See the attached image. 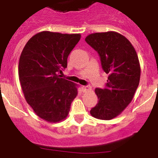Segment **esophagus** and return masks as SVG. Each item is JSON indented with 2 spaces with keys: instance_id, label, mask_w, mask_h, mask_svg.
Here are the masks:
<instances>
[{
  "instance_id": "esophagus-1",
  "label": "esophagus",
  "mask_w": 158,
  "mask_h": 158,
  "mask_svg": "<svg viewBox=\"0 0 158 158\" xmlns=\"http://www.w3.org/2000/svg\"><path fill=\"white\" fill-rule=\"evenodd\" d=\"M82 90L84 92H89V91H92V88L90 86H83L82 87Z\"/></svg>"
}]
</instances>
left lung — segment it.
Wrapping results in <instances>:
<instances>
[{"label": "left lung", "instance_id": "1", "mask_svg": "<svg viewBox=\"0 0 158 158\" xmlns=\"http://www.w3.org/2000/svg\"><path fill=\"white\" fill-rule=\"evenodd\" d=\"M85 41L98 52L102 68L108 73L107 88L95 89L99 101L90 114L110 120L120 115L133 100L140 81L139 57L131 42L118 32L93 33Z\"/></svg>", "mask_w": 158, "mask_h": 158}]
</instances>
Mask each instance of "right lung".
<instances>
[{"instance_id":"add662e5","label":"right lung","mask_w":158,"mask_h":158,"mask_svg":"<svg viewBox=\"0 0 158 158\" xmlns=\"http://www.w3.org/2000/svg\"><path fill=\"white\" fill-rule=\"evenodd\" d=\"M81 36L43 31L31 38L20 54L18 73L24 98L47 122L64 120L77 95V85L61 78L59 73L67 67Z\"/></svg>"}]
</instances>
